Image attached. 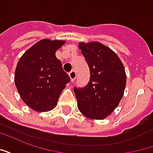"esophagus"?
Returning a JSON list of instances; mask_svg holds the SVG:
<instances>
[{"mask_svg": "<svg viewBox=\"0 0 153 153\" xmlns=\"http://www.w3.org/2000/svg\"><path fill=\"white\" fill-rule=\"evenodd\" d=\"M69 76H70V81H71V82L74 81L75 78H76V73H75V71H74V70H71L70 73H69Z\"/></svg>", "mask_w": 153, "mask_h": 153, "instance_id": "esophagus-1", "label": "esophagus"}]
</instances>
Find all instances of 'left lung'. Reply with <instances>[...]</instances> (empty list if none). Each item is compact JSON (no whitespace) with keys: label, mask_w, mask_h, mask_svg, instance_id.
Masks as SVG:
<instances>
[{"label":"left lung","mask_w":153,"mask_h":153,"mask_svg":"<svg viewBox=\"0 0 153 153\" xmlns=\"http://www.w3.org/2000/svg\"><path fill=\"white\" fill-rule=\"evenodd\" d=\"M79 49L90 70L84 88H74L78 108L87 117L106 118L117 107L126 85L125 67L118 56L98 42H79Z\"/></svg>","instance_id":"obj_1"}]
</instances>
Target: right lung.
<instances>
[{
	"instance_id": "right-lung-1",
	"label": "right lung",
	"mask_w": 153,
	"mask_h": 153,
	"mask_svg": "<svg viewBox=\"0 0 153 153\" xmlns=\"http://www.w3.org/2000/svg\"><path fill=\"white\" fill-rule=\"evenodd\" d=\"M65 43L42 39L26 51L17 64L15 86L25 104L36 111L53 109L70 81L56 56V51Z\"/></svg>"
}]
</instances>
